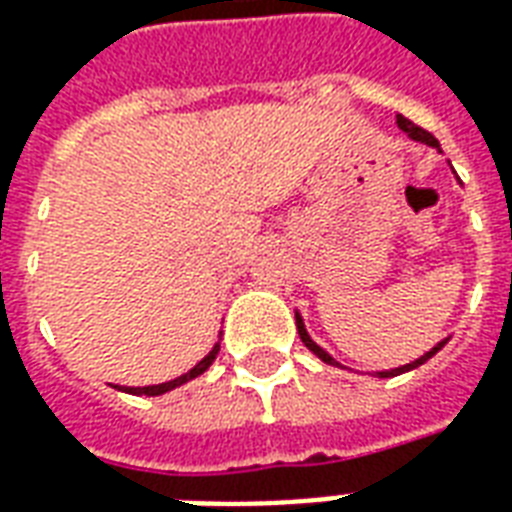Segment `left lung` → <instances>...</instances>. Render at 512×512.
<instances>
[{"label":"left lung","instance_id":"8db88e82","mask_svg":"<svg viewBox=\"0 0 512 512\" xmlns=\"http://www.w3.org/2000/svg\"><path fill=\"white\" fill-rule=\"evenodd\" d=\"M399 130H404L407 132V135H410L412 140H420V143H429V146H434V149H439V140L434 138V135H431L429 130H423V127H418V124H412L410 119H404V116H399ZM295 323H298V336H301V342L306 344V347H309V350L314 352V355H317V358H323L325 363H336L331 358V355H328V352L323 350V347H317V344L312 342V339H309V333H306V328H304V323H301V317H298V314H295ZM442 347H445V342H439L437 347H431L429 352H426V355H420L418 361H412V363H407V366H399V369H391V372H380V377H396V374H404V372H410V369H415V366H420V363H426L431 358V355H437L439 350H442Z\"/></svg>","mask_w":512,"mask_h":512}]
</instances>
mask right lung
I'll use <instances>...</instances> for the list:
<instances>
[{"instance_id":"right-lung-1","label":"right lung","mask_w":512,"mask_h":512,"mask_svg":"<svg viewBox=\"0 0 512 512\" xmlns=\"http://www.w3.org/2000/svg\"><path fill=\"white\" fill-rule=\"evenodd\" d=\"M217 352H219V344L214 347V350L208 352L206 358L195 366V369H189L187 374H181V377H176V380H170V382H162V385H149V388H121V391H127V393H143V396H160V393H168L173 391V388H179V385H184V382L189 380H195L198 374H203L214 363V358H217Z\"/></svg>"}]
</instances>
